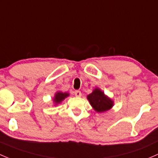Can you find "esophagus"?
I'll use <instances>...</instances> for the list:
<instances>
[{
	"label": "esophagus",
	"instance_id": "esophagus-1",
	"mask_svg": "<svg viewBox=\"0 0 158 158\" xmlns=\"http://www.w3.org/2000/svg\"><path fill=\"white\" fill-rule=\"evenodd\" d=\"M74 95H75L77 97H81V92L80 90H75V92H74Z\"/></svg>",
	"mask_w": 158,
	"mask_h": 158
}]
</instances>
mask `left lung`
<instances>
[{
	"mask_svg": "<svg viewBox=\"0 0 158 158\" xmlns=\"http://www.w3.org/2000/svg\"><path fill=\"white\" fill-rule=\"evenodd\" d=\"M87 98L94 110L97 113L108 111L113 106V100L99 88L94 89L90 94L87 95Z\"/></svg>",
	"mask_w": 158,
	"mask_h": 158,
	"instance_id": "obj_1",
	"label": "left lung"
}]
</instances>
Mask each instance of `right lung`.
<instances>
[{"label":"right lung","instance_id":"right-lung-1","mask_svg":"<svg viewBox=\"0 0 158 158\" xmlns=\"http://www.w3.org/2000/svg\"><path fill=\"white\" fill-rule=\"evenodd\" d=\"M69 96V94L68 93H63L61 92V91H58L56 94H55L54 99H53V101L55 102V105H58V103H61V101L64 100L66 97H68Z\"/></svg>","mask_w":158,"mask_h":158}]
</instances>
